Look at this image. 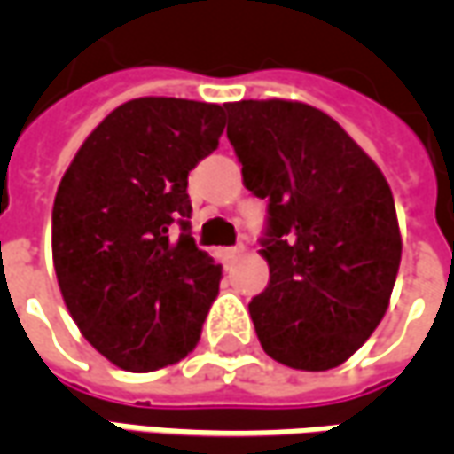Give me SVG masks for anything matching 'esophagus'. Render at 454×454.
<instances>
[{
    "label": "esophagus",
    "mask_w": 454,
    "mask_h": 454,
    "mask_svg": "<svg viewBox=\"0 0 454 454\" xmlns=\"http://www.w3.org/2000/svg\"><path fill=\"white\" fill-rule=\"evenodd\" d=\"M243 253V246H233V247H226V257L228 260H233V257H238Z\"/></svg>",
    "instance_id": "esophagus-1"
}]
</instances>
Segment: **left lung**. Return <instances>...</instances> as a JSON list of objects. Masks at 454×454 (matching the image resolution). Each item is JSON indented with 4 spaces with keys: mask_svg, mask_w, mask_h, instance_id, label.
<instances>
[{
    "mask_svg": "<svg viewBox=\"0 0 454 454\" xmlns=\"http://www.w3.org/2000/svg\"><path fill=\"white\" fill-rule=\"evenodd\" d=\"M243 184L267 199L270 285L247 309L262 350L324 372L362 348L387 314L401 262L381 169L328 114L286 99L226 104Z\"/></svg>",
    "mask_w": 454,
    "mask_h": 454,
    "instance_id": "1",
    "label": "left lung"
}]
</instances>
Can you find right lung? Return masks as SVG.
Segmentation results:
<instances>
[{
    "label": "right lung",
    "instance_id": "obj_1",
    "mask_svg": "<svg viewBox=\"0 0 454 454\" xmlns=\"http://www.w3.org/2000/svg\"><path fill=\"white\" fill-rule=\"evenodd\" d=\"M223 106L121 104L87 136L53 204V265L77 328L116 367L153 372L194 350L221 267L189 233V169L218 148Z\"/></svg>",
    "mask_w": 454,
    "mask_h": 454
}]
</instances>
